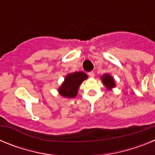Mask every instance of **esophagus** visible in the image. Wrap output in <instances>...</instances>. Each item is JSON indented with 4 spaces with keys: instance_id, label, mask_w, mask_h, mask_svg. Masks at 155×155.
Returning <instances> with one entry per match:
<instances>
[{
    "instance_id": "34e87169",
    "label": "esophagus",
    "mask_w": 155,
    "mask_h": 155,
    "mask_svg": "<svg viewBox=\"0 0 155 155\" xmlns=\"http://www.w3.org/2000/svg\"><path fill=\"white\" fill-rule=\"evenodd\" d=\"M88 75H89V77H91V78H94V73L93 72V71H91V72H89V73H88Z\"/></svg>"
}]
</instances>
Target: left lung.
<instances>
[{"label":"left lung","instance_id":"left-lung-1","mask_svg":"<svg viewBox=\"0 0 155 155\" xmlns=\"http://www.w3.org/2000/svg\"><path fill=\"white\" fill-rule=\"evenodd\" d=\"M102 82H103V84H105L109 89L115 87V82L114 80H113V78H112L109 74H105L104 76H102Z\"/></svg>","mask_w":155,"mask_h":155}]
</instances>
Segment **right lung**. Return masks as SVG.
<instances>
[{"instance_id":"obj_1","label":"right lung","mask_w":155,"mask_h":155,"mask_svg":"<svg viewBox=\"0 0 155 155\" xmlns=\"http://www.w3.org/2000/svg\"><path fill=\"white\" fill-rule=\"evenodd\" d=\"M87 78V74L81 71L70 74L64 79V82L59 88V92L66 98H74L78 94L80 84Z\"/></svg>"}]
</instances>
